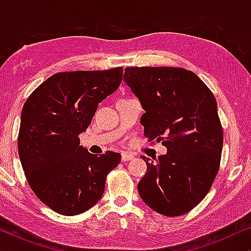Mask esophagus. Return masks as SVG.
<instances>
[{"label":"esophagus","instance_id":"esophagus-1","mask_svg":"<svg viewBox=\"0 0 251 251\" xmlns=\"http://www.w3.org/2000/svg\"><path fill=\"white\" fill-rule=\"evenodd\" d=\"M133 157H135V156H133L132 154H130V153H122L121 160H122V162H126V161L132 160Z\"/></svg>","mask_w":251,"mask_h":251}]
</instances>
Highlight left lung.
<instances>
[{
  "instance_id": "8db88e82",
  "label": "left lung",
  "mask_w": 251,
  "mask_h": 251,
  "mask_svg": "<svg viewBox=\"0 0 251 251\" xmlns=\"http://www.w3.org/2000/svg\"><path fill=\"white\" fill-rule=\"evenodd\" d=\"M123 80L145 113L140 123L167 154L149 162L138 183L142 200L168 217L200 203L218 173L223 129L217 101L193 72L176 67H128Z\"/></svg>"
}]
</instances>
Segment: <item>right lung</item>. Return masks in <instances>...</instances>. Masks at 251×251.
<instances>
[{
	"label": "right lung",
	"instance_id": "right-lung-1",
	"mask_svg": "<svg viewBox=\"0 0 251 251\" xmlns=\"http://www.w3.org/2000/svg\"><path fill=\"white\" fill-rule=\"evenodd\" d=\"M123 68L53 74L27 98L18 153L30 188L53 211L74 216L100 200L121 154L95 155L80 145L98 104L118 90Z\"/></svg>",
	"mask_w": 251,
	"mask_h": 251
}]
</instances>
